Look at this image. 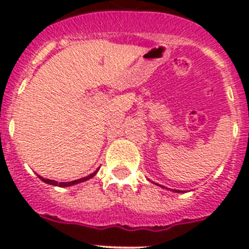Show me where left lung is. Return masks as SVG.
Here are the masks:
<instances>
[{
  "mask_svg": "<svg viewBox=\"0 0 249 249\" xmlns=\"http://www.w3.org/2000/svg\"><path fill=\"white\" fill-rule=\"evenodd\" d=\"M173 191H175V192H179V191H176V190H173Z\"/></svg>",
  "mask_w": 249,
  "mask_h": 249,
  "instance_id": "obj_1",
  "label": "left lung"
}]
</instances>
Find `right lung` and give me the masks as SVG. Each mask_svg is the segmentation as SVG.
<instances>
[{"label":"right lung","mask_w":249,"mask_h":249,"mask_svg":"<svg viewBox=\"0 0 249 249\" xmlns=\"http://www.w3.org/2000/svg\"><path fill=\"white\" fill-rule=\"evenodd\" d=\"M97 173V171L93 173H91L89 176H87V177L85 178H81V179H76V181H71V182H56V181H52V179H47V178H42V177H39L41 179H42L45 183H48V184H52V186H59V187H70V186H73V184H77V183H80V182H85L87 181V179H89V178L93 177L94 175Z\"/></svg>","instance_id":"add662e5"}]
</instances>
